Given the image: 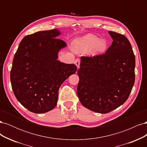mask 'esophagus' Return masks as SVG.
Instances as JSON below:
<instances>
[{
    "label": "esophagus",
    "mask_w": 147,
    "mask_h": 147,
    "mask_svg": "<svg viewBox=\"0 0 147 147\" xmlns=\"http://www.w3.org/2000/svg\"><path fill=\"white\" fill-rule=\"evenodd\" d=\"M74 63H75V65H77V68L79 69V67H80V59H78V58L76 59L75 60V61H74Z\"/></svg>",
    "instance_id": "esophagus-1"
}]
</instances>
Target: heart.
Wrapping results in <instances>:
<instances>
[{
	"mask_svg": "<svg viewBox=\"0 0 147 147\" xmlns=\"http://www.w3.org/2000/svg\"><path fill=\"white\" fill-rule=\"evenodd\" d=\"M109 42L106 39H100L95 35L88 34L76 39L74 42L75 50L78 52L90 51L92 55H100L106 51Z\"/></svg>",
	"mask_w": 147,
	"mask_h": 147,
	"instance_id": "b5f03b06",
	"label": "heart"
}]
</instances>
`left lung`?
<instances>
[{
	"instance_id": "left-lung-1",
	"label": "left lung",
	"mask_w": 147,
	"mask_h": 147,
	"mask_svg": "<svg viewBox=\"0 0 147 147\" xmlns=\"http://www.w3.org/2000/svg\"><path fill=\"white\" fill-rule=\"evenodd\" d=\"M113 39L105 53L82 56L77 96L89 110L107 113L123 104L135 82L136 59L124 35L109 31Z\"/></svg>"
}]
</instances>
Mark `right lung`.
<instances>
[{"label": "right lung", "instance_id": "add662e5", "mask_svg": "<svg viewBox=\"0 0 147 147\" xmlns=\"http://www.w3.org/2000/svg\"><path fill=\"white\" fill-rule=\"evenodd\" d=\"M56 29L26 35L14 56L10 80L14 94L30 112L43 113L54 109L61 84L75 74L77 66L57 61V53L66 46L56 38Z\"/></svg>", "mask_w": 147, "mask_h": 147}]
</instances>
